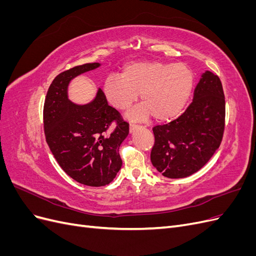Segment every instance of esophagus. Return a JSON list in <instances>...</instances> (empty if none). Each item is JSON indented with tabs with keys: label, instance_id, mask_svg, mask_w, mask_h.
Listing matches in <instances>:
<instances>
[{
	"label": "esophagus",
	"instance_id": "34e87169",
	"mask_svg": "<svg viewBox=\"0 0 256 256\" xmlns=\"http://www.w3.org/2000/svg\"><path fill=\"white\" fill-rule=\"evenodd\" d=\"M138 128V125H136V124H130V127H129V131L130 134H132L134 131Z\"/></svg>",
	"mask_w": 256,
	"mask_h": 256
}]
</instances>
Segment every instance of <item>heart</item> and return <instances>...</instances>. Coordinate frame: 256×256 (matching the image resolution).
<instances>
[{
	"mask_svg": "<svg viewBox=\"0 0 256 256\" xmlns=\"http://www.w3.org/2000/svg\"><path fill=\"white\" fill-rule=\"evenodd\" d=\"M193 85L194 74L184 64L134 62L122 68L120 76L106 78L104 92L118 110L128 109L140 94L142 104L129 111L127 118L142 120L152 115L156 120L166 122L182 111Z\"/></svg>",
	"mask_w": 256,
	"mask_h": 256,
	"instance_id": "b5f03b06",
	"label": "heart"
}]
</instances>
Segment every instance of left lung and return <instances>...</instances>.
Wrapping results in <instances>:
<instances>
[{"label":"left lung","instance_id":"left-lung-1","mask_svg":"<svg viewBox=\"0 0 256 256\" xmlns=\"http://www.w3.org/2000/svg\"><path fill=\"white\" fill-rule=\"evenodd\" d=\"M226 120V99L219 76L205 72L193 100L180 118L152 128V166L168 178H184L202 168L219 148Z\"/></svg>","mask_w":256,"mask_h":256}]
</instances>
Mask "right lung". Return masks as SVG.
Here are the masks:
<instances>
[{
    "label": "right lung",
    "mask_w": 256,
    "mask_h": 256,
    "mask_svg": "<svg viewBox=\"0 0 256 256\" xmlns=\"http://www.w3.org/2000/svg\"><path fill=\"white\" fill-rule=\"evenodd\" d=\"M99 66L88 63L60 72L52 81L44 106L46 141L54 158L66 174L90 187L114 180L122 164L120 146L129 134V124L108 104L100 88L88 104H76L68 98L70 81Z\"/></svg>",
    "instance_id": "obj_1"
}]
</instances>
